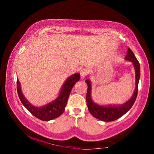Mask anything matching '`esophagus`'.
Here are the masks:
<instances>
[{
	"instance_id": "esophagus-1",
	"label": "esophagus",
	"mask_w": 154,
	"mask_h": 154,
	"mask_svg": "<svg viewBox=\"0 0 154 154\" xmlns=\"http://www.w3.org/2000/svg\"><path fill=\"white\" fill-rule=\"evenodd\" d=\"M88 70L87 69H85V68H83L82 70L80 71V75H81V78L82 79H84L86 76L87 74H88Z\"/></svg>"
}]
</instances>
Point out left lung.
<instances>
[{"label":"left lung","mask_w":154,"mask_h":154,"mask_svg":"<svg viewBox=\"0 0 154 154\" xmlns=\"http://www.w3.org/2000/svg\"><path fill=\"white\" fill-rule=\"evenodd\" d=\"M125 59L128 61L132 62L135 70V87L134 92L132 94V97L130 98L126 103L123 105H107L103 106L100 105L93 102L92 97H91V93H92V84L90 79L85 80V82L88 85V90L86 94V101L88 108L90 113L92 114L96 119H100L104 122H112L121 118L125 113L128 111L136 100L137 93H138V85L140 75V64L138 62L137 59L135 57L134 54L132 51L128 48L127 52V55Z\"/></svg>","instance_id":"8db88e82"}]
</instances>
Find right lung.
<instances>
[{
    "mask_svg": "<svg viewBox=\"0 0 154 154\" xmlns=\"http://www.w3.org/2000/svg\"><path fill=\"white\" fill-rule=\"evenodd\" d=\"M80 79V74L75 73L70 76L64 83L60 91L58 97L51 103H49L45 106H35L28 102L24 97L21 90L20 83L17 79V91L18 96L22 105L36 118L43 121H49L58 118L63 113L66 105L68 98L71 92L72 87Z\"/></svg>",
    "mask_w": 154,
    "mask_h": 154,
    "instance_id": "1",
    "label": "right lung"
}]
</instances>
